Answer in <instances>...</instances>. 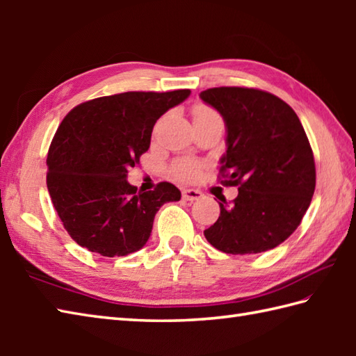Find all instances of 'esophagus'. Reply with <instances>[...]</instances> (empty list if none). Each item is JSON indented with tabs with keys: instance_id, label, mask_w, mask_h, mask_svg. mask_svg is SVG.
<instances>
[{
	"instance_id": "esophagus-1",
	"label": "esophagus",
	"mask_w": 356,
	"mask_h": 356,
	"mask_svg": "<svg viewBox=\"0 0 356 356\" xmlns=\"http://www.w3.org/2000/svg\"><path fill=\"white\" fill-rule=\"evenodd\" d=\"M182 197H184V200H188V202L199 200L202 197V193L197 191V190H184Z\"/></svg>"
}]
</instances>
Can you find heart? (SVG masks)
<instances>
[{"mask_svg": "<svg viewBox=\"0 0 356 356\" xmlns=\"http://www.w3.org/2000/svg\"><path fill=\"white\" fill-rule=\"evenodd\" d=\"M193 115H194V120L218 118V115L213 108H209L208 105H203V104L195 105L193 110ZM171 171L174 174V177L182 180V182H191V180H194L199 176L200 165L194 161H177L172 165Z\"/></svg>", "mask_w": 356, "mask_h": 356, "instance_id": "heart-1", "label": "heart"}]
</instances>
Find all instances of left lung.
<instances>
[{"label":"left lung","instance_id":"left-lung-1","mask_svg":"<svg viewBox=\"0 0 356 356\" xmlns=\"http://www.w3.org/2000/svg\"><path fill=\"white\" fill-rule=\"evenodd\" d=\"M200 99L226 125L222 184L238 186L223 199L205 237L226 254L274 249L298 228L315 191V161L298 116L275 95L246 87H216Z\"/></svg>","mask_w":356,"mask_h":356}]
</instances>
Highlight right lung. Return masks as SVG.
I'll return each instance as SVG.
<instances>
[{
    "instance_id": "obj_1",
    "label": "right lung",
    "mask_w": 356,
    "mask_h": 356,
    "mask_svg": "<svg viewBox=\"0 0 356 356\" xmlns=\"http://www.w3.org/2000/svg\"><path fill=\"white\" fill-rule=\"evenodd\" d=\"M191 90L127 92L74 107L58 127L47 154V188L65 231L104 257L139 251L163 203L180 200L170 182L138 191L127 174L148 151L156 120Z\"/></svg>"
}]
</instances>
